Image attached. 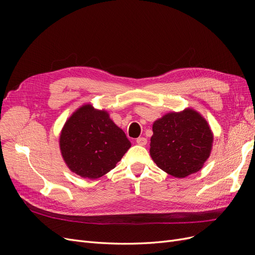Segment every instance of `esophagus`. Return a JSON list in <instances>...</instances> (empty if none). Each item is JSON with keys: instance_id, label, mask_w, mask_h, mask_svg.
<instances>
[{"instance_id": "34e87169", "label": "esophagus", "mask_w": 255, "mask_h": 255, "mask_svg": "<svg viewBox=\"0 0 255 255\" xmlns=\"http://www.w3.org/2000/svg\"><path fill=\"white\" fill-rule=\"evenodd\" d=\"M146 138H144V137H139V138H137L136 139V142H137V144H139V145H145L146 144Z\"/></svg>"}]
</instances>
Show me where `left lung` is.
<instances>
[{"label": "left lung", "mask_w": 255, "mask_h": 255, "mask_svg": "<svg viewBox=\"0 0 255 255\" xmlns=\"http://www.w3.org/2000/svg\"><path fill=\"white\" fill-rule=\"evenodd\" d=\"M213 134L194 110L170 113L153 125L150 154L155 164L175 177L199 171L210 156Z\"/></svg>", "instance_id": "left-lung-1"}]
</instances>
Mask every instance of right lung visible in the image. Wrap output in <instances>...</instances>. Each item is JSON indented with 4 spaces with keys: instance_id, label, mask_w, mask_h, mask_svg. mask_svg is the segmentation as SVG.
Returning a JSON list of instances; mask_svg holds the SVG:
<instances>
[{
    "instance_id": "obj_1",
    "label": "right lung",
    "mask_w": 255,
    "mask_h": 255,
    "mask_svg": "<svg viewBox=\"0 0 255 255\" xmlns=\"http://www.w3.org/2000/svg\"><path fill=\"white\" fill-rule=\"evenodd\" d=\"M59 144L69 169L91 180L110 172L130 146L125 132L110 119L109 114L89 104L68 119Z\"/></svg>"
}]
</instances>
